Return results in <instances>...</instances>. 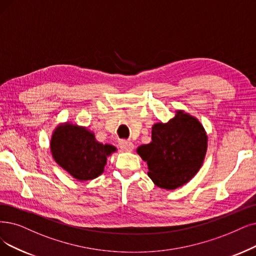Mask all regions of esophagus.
<instances>
[{"instance_id":"esophagus-1","label":"esophagus","mask_w":256,"mask_h":256,"mask_svg":"<svg viewBox=\"0 0 256 256\" xmlns=\"http://www.w3.org/2000/svg\"><path fill=\"white\" fill-rule=\"evenodd\" d=\"M118 145H120V148L122 150H124V151H132L134 148V144H132L131 142H128V140H120Z\"/></svg>"}]
</instances>
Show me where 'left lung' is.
Wrapping results in <instances>:
<instances>
[{
	"label": "left lung",
	"instance_id": "1",
	"mask_svg": "<svg viewBox=\"0 0 256 256\" xmlns=\"http://www.w3.org/2000/svg\"><path fill=\"white\" fill-rule=\"evenodd\" d=\"M207 136L200 122L182 111L166 124L152 127V142L138 148L147 162L148 176L156 186L176 189L200 170L207 151Z\"/></svg>",
	"mask_w": 256,
	"mask_h": 256
}]
</instances>
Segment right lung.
Listing matches in <instances>:
<instances>
[{"instance_id": "obj_1", "label": "right lung", "mask_w": 256, "mask_h": 256, "mask_svg": "<svg viewBox=\"0 0 256 256\" xmlns=\"http://www.w3.org/2000/svg\"><path fill=\"white\" fill-rule=\"evenodd\" d=\"M116 147L96 140L94 134L74 125L60 126L51 138V152L58 165L80 180H94L102 174L107 156Z\"/></svg>"}]
</instances>
